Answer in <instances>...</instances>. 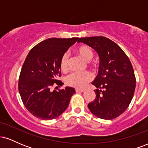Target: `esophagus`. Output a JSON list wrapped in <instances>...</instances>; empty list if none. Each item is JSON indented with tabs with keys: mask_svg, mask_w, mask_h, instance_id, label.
Masks as SVG:
<instances>
[{
	"mask_svg": "<svg viewBox=\"0 0 148 148\" xmlns=\"http://www.w3.org/2000/svg\"><path fill=\"white\" fill-rule=\"evenodd\" d=\"M84 91H85V90H84V89H78V88H76V92H84Z\"/></svg>",
	"mask_w": 148,
	"mask_h": 148,
	"instance_id": "34e87169",
	"label": "esophagus"
}]
</instances>
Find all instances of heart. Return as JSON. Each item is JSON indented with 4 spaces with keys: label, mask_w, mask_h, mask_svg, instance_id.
<instances>
[{
    "label": "heart",
    "mask_w": 148,
    "mask_h": 148,
    "mask_svg": "<svg viewBox=\"0 0 148 148\" xmlns=\"http://www.w3.org/2000/svg\"><path fill=\"white\" fill-rule=\"evenodd\" d=\"M76 52L83 59L86 61L90 60L93 57V51L88 46H81L76 49ZM68 55L64 53L60 60V67L62 71H66L68 68ZM92 79V75L90 72H72L66 78L65 81L69 86L76 88H83Z\"/></svg>",
    "instance_id": "heart-1"
}]
</instances>
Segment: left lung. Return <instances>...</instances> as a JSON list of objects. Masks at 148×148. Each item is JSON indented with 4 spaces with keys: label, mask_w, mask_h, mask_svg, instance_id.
Returning a JSON list of instances; mask_svg holds the SVG:
<instances>
[{
    "label": "left lung",
    "mask_w": 148,
    "mask_h": 148,
    "mask_svg": "<svg viewBox=\"0 0 148 148\" xmlns=\"http://www.w3.org/2000/svg\"><path fill=\"white\" fill-rule=\"evenodd\" d=\"M79 42L94 49L99 57L97 76L92 82L96 97L88 103L97 118L112 120L124 113L133 98L136 78L130 59L123 49L105 37H82Z\"/></svg>",
    "instance_id": "left-lung-1"
}]
</instances>
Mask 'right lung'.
Returning a JSON list of instances; mask_svg holds the SVG:
<instances>
[{
    "label": "right lung",
    "mask_w": 148,
    "mask_h": 148,
    "mask_svg": "<svg viewBox=\"0 0 148 148\" xmlns=\"http://www.w3.org/2000/svg\"><path fill=\"white\" fill-rule=\"evenodd\" d=\"M78 40V37L49 38L28 53L20 73L18 91L25 107L34 116L52 120L67 109L75 89L65 87L52 91L51 88L53 85H63L58 80L60 76V58Z\"/></svg>",
    "instance_id": "obj_1"
}]
</instances>
